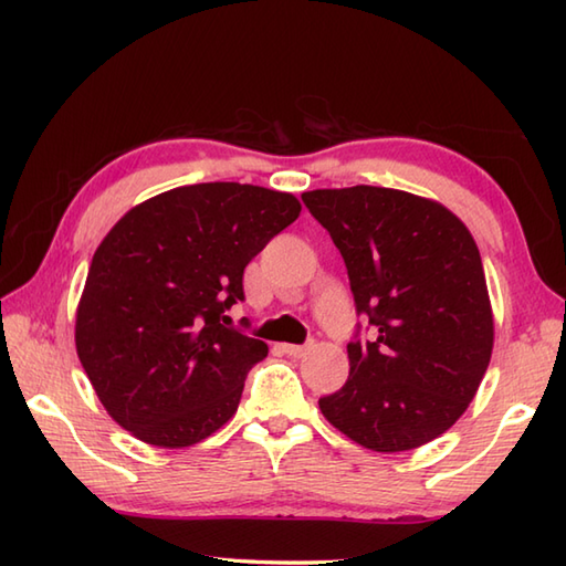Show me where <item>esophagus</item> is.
Segmentation results:
<instances>
[{
  "instance_id": "1",
  "label": "esophagus",
  "mask_w": 566,
  "mask_h": 566,
  "mask_svg": "<svg viewBox=\"0 0 566 566\" xmlns=\"http://www.w3.org/2000/svg\"><path fill=\"white\" fill-rule=\"evenodd\" d=\"M282 353L290 355V357H302L306 353V345H282Z\"/></svg>"
}]
</instances>
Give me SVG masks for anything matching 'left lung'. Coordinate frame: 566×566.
Returning a JSON list of instances; mask_svg holds the SVG:
<instances>
[{"label": "left lung", "instance_id": "8db88e82", "mask_svg": "<svg viewBox=\"0 0 566 566\" xmlns=\"http://www.w3.org/2000/svg\"><path fill=\"white\" fill-rule=\"evenodd\" d=\"M350 280L357 316L350 375L321 413L375 452L442 436L469 401L494 347L482 258L467 226L436 201L387 187L304 191ZM370 338H366V331Z\"/></svg>", "mask_w": 566, "mask_h": 566}]
</instances>
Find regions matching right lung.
I'll return each mask as SVG.
<instances>
[{"label":"right lung","instance_id":"right-lung-1","mask_svg":"<svg viewBox=\"0 0 566 566\" xmlns=\"http://www.w3.org/2000/svg\"><path fill=\"white\" fill-rule=\"evenodd\" d=\"M298 211L284 191L203 182L163 191L112 228L90 264L75 345L118 426L155 448H189L235 413L268 345L226 314L245 298L248 262Z\"/></svg>","mask_w":566,"mask_h":566}]
</instances>
